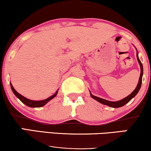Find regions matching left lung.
<instances>
[{"mask_svg": "<svg viewBox=\"0 0 151 151\" xmlns=\"http://www.w3.org/2000/svg\"><path fill=\"white\" fill-rule=\"evenodd\" d=\"M136 56H137V61H138V62H139V65H140V69H141V73H140V76H139V82H138V83H137V86L136 87V88L135 89V90L133 91V92L131 93V94H129L128 96H127L126 98H124V99L120 100V101H116V102L109 101H107V100L101 99V98H99V97H97V96H94V95H92L90 93L91 97L93 98V99L96 100V101H97L98 102H99V103L103 104V105H108V106H109V107H114V108H118V107H122V106H124V105H126L127 103H128L134 97L135 95L137 94V92H139V89H140V88H141V86H142V75H143V65H142V62L139 60V57H138V53H137V52Z\"/></svg>", "mask_w": 151, "mask_h": 151, "instance_id": "1", "label": "left lung"}]
</instances>
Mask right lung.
I'll list each match as a JSON object with an SVG mask.
<instances>
[{"mask_svg": "<svg viewBox=\"0 0 151 151\" xmlns=\"http://www.w3.org/2000/svg\"><path fill=\"white\" fill-rule=\"evenodd\" d=\"M11 85V88H12V90L13 91V92H14V94L16 95V96L23 103L25 104V105L28 106V107H41L42 106L45 105L46 103H48V101H50V100L53 99L54 97L56 96V95L57 94V92H58V90L56 92H55V94H54L52 96H50L49 98H48V99H46L45 100H43V101H31V100H29L28 99H27V98L24 97L22 95L19 94L16 91V90L14 88V87H13L12 84L10 83Z\"/></svg>", "mask_w": 151, "mask_h": 151, "instance_id": "add662e5", "label": "right lung"}]
</instances>
